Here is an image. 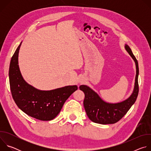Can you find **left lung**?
<instances>
[{
	"label": "left lung",
	"instance_id": "left-lung-1",
	"mask_svg": "<svg viewBox=\"0 0 151 151\" xmlns=\"http://www.w3.org/2000/svg\"><path fill=\"white\" fill-rule=\"evenodd\" d=\"M125 48L135 61L136 75L134 91L127 100L118 103H108L104 101L99 95L87 85H81L79 89L85 94L84 108L89 119L93 122L101 124H115L119 121L135 103L139 93V65L137 59L132 50L125 45Z\"/></svg>",
	"mask_w": 151,
	"mask_h": 151
}]
</instances>
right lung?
<instances>
[{"label": "right lung", "mask_w": 151, "mask_h": 151, "mask_svg": "<svg viewBox=\"0 0 151 151\" xmlns=\"http://www.w3.org/2000/svg\"><path fill=\"white\" fill-rule=\"evenodd\" d=\"M21 43L12 57L9 70L12 98L19 108L30 116L41 121H50L60 113L70 96L78 90L76 85L66 86L50 91H41L28 84L18 66V52Z\"/></svg>", "instance_id": "right-lung-1"}]
</instances>
